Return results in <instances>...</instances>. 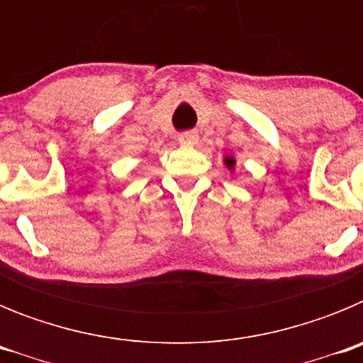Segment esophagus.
<instances>
[{
    "label": "esophagus",
    "instance_id": "1",
    "mask_svg": "<svg viewBox=\"0 0 363 363\" xmlns=\"http://www.w3.org/2000/svg\"><path fill=\"white\" fill-rule=\"evenodd\" d=\"M198 142V134L194 133V130H185V133L179 134V143H189V145H192V143Z\"/></svg>",
    "mask_w": 363,
    "mask_h": 363
}]
</instances>
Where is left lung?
Segmentation results:
<instances>
[{
    "mask_svg": "<svg viewBox=\"0 0 363 363\" xmlns=\"http://www.w3.org/2000/svg\"><path fill=\"white\" fill-rule=\"evenodd\" d=\"M225 165L230 169V167L234 165V160H233V158H225Z\"/></svg>",
    "mask_w": 363,
    "mask_h": 363,
    "instance_id": "8db88e82",
    "label": "left lung"
}]
</instances>
